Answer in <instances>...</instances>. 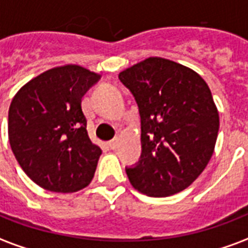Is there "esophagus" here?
<instances>
[{"instance_id": "1", "label": "esophagus", "mask_w": 248, "mask_h": 248, "mask_svg": "<svg viewBox=\"0 0 248 248\" xmlns=\"http://www.w3.org/2000/svg\"><path fill=\"white\" fill-rule=\"evenodd\" d=\"M118 143H119V138L115 137L114 139H111V140L109 142V147L111 148V150H115V148L118 147Z\"/></svg>"}]
</instances>
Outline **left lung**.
I'll return each instance as SVG.
<instances>
[{"instance_id":"8db88e82","label":"left lung","mask_w":248,"mask_h":248,"mask_svg":"<svg viewBox=\"0 0 248 248\" xmlns=\"http://www.w3.org/2000/svg\"><path fill=\"white\" fill-rule=\"evenodd\" d=\"M140 115L142 154L126 167L134 188L151 197L184 190L208 166L219 117L199 73L161 58H148L119 73Z\"/></svg>"}]
</instances>
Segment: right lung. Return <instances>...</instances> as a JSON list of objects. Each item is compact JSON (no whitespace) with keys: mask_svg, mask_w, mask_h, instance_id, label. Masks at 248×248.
<instances>
[{"mask_svg":"<svg viewBox=\"0 0 248 248\" xmlns=\"http://www.w3.org/2000/svg\"><path fill=\"white\" fill-rule=\"evenodd\" d=\"M98 80L80 65L52 68L13 98L9 142L22 170L42 188L78 192L93 179L102 151L88 137L81 100Z\"/></svg>","mask_w":248,"mask_h":248,"instance_id":"add662e5","label":"right lung"}]
</instances>
